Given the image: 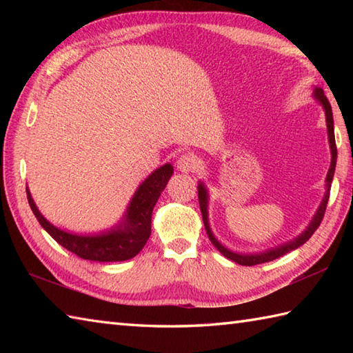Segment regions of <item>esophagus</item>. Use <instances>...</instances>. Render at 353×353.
Returning a JSON list of instances; mask_svg holds the SVG:
<instances>
[{
	"label": "esophagus",
	"instance_id": "esophagus-1",
	"mask_svg": "<svg viewBox=\"0 0 353 353\" xmlns=\"http://www.w3.org/2000/svg\"><path fill=\"white\" fill-rule=\"evenodd\" d=\"M177 170L181 172H192L199 168V159L194 154H183L181 159L177 161Z\"/></svg>",
	"mask_w": 353,
	"mask_h": 353
}]
</instances>
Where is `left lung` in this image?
<instances>
[{"label":"left lung","mask_w":353,"mask_h":353,"mask_svg":"<svg viewBox=\"0 0 353 353\" xmlns=\"http://www.w3.org/2000/svg\"><path fill=\"white\" fill-rule=\"evenodd\" d=\"M314 100H316L321 108L325 110V117H326V127H327V141H329V148H331V167H329V171L326 174V192L323 196V200L320 201V205L317 208L316 214H314L312 220L310 221L308 226L302 232L301 235H297L296 238L290 239L287 243H282L279 245H274L272 249L262 250V252H256V253H239V252H234L224 247L219 239L215 238L214 232L211 230V226H209V215H208V205H209V191L206 188V185L203 182H199L197 190H199V203H200V209H201V216H203V223H205V229L206 234L211 239V243L216 247L223 256H226L228 259L236 262L239 265H256V264H264V262H270L273 259H277L283 256L285 253H288L291 250H296L299 247L303 245L308 239L312 236L314 232L317 230V228L320 226L321 219H323L325 211H326V205L329 200V191H331V183L334 179V172H335V165H336V147H335V134H334V118H332V109L331 104H329L326 95L323 92L321 88H314L312 92Z\"/></svg>","instance_id":"1"}]
</instances>
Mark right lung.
<instances>
[{
  "label": "right lung",
  "mask_w": 353,
  "mask_h": 353,
  "mask_svg": "<svg viewBox=\"0 0 353 353\" xmlns=\"http://www.w3.org/2000/svg\"><path fill=\"white\" fill-rule=\"evenodd\" d=\"M172 172H174V168L171 163H165L162 167L156 168L134 191L123 219L115 226L97 232V234L81 235L54 226L37 209L28 188L27 199L41 226L66 250L88 261H127L137 256L148 241L150 234H152L153 208L157 199L161 197V192L167 186Z\"/></svg>",
  "instance_id": "1"
}]
</instances>
